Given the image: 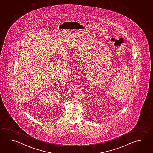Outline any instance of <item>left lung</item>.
Masks as SVG:
<instances>
[{
    "label": "left lung",
    "instance_id": "1",
    "mask_svg": "<svg viewBox=\"0 0 153 153\" xmlns=\"http://www.w3.org/2000/svg\"><path fill=\"white\" fill-rule=\"evenodd\" d=\"M90 120H91V119H90Z\"/></svg>",
    "mask_w": 153,
    "mask_h": 153
}]
</instances>
